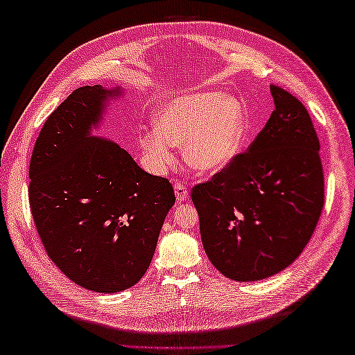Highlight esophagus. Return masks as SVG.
I'll return each instance as SVG.
<instances>
[{
  "label": "esophagus",
  "instance_id": "esophagus-1",
  "mask_svg": "<svg viewBox=\"0 0 355 355\" xmlns=\"http://www.w3.org/2000/svg\"><path fill=\"white\" fill-rule=\"evenodd\" d=\"M173 191H175V197L178 201H184L187 197H189V192H187L186 186H183L182 183H175Z\"/></svg>",
  "mask_w": 355,
  "mask_h": 355
}]
</instances>
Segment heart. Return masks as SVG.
Here are the masks:
<instances>
[{
  "mask_svg": "<svg viewBox=\"0 0 355 355\" xmlns=\"http://www.w3.org/2000/svg\"><path fill=\"white\" fill-rule=\"evenodd\" d=\"M157 126L141 135V149L150 168L164 171L175 160L173 148L184 145L192 169L214 173L239 153L245 135L241 103L220 92H187L160 103Z\"/></svg>",
  "mask_w": 355,
  "mask_h": 355,
  "instance_id": "1",
  "label": "heart"
}]
</instances>
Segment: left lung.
<instances>
[{"label":"left lung","instance_id":"obj_1","mask_svg":"<svg viewBox=\"0 0 355 355\" xmlns=\"http://www.w3.org/2000/svg\"><path fill=\"white\" fill-rule=\"evenodd\" d=\"M275 111L245 153L192 189L202 247L232 281H261L296 261L323 207L320 143L306 108L270 85Z\"/></svg>","mask_w":355,"mask_h":355}]
</instances>
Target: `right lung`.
<instances>
[{"mask_svg":"<svg viewBox=\"0 0 355 355\" xmlns=\"http://www.w3.org/2000/svg\"><path fill=\"white\" fill-rule=\"evenodd\" d=\"M116 87H80L45 120L30 160L28 202L50 259L97 293L137 284L175 202L168 178L150 175L117 143L94 137Z\"/></svg>","mask_w":355,"mask_h":355,"instance_id":"1","label":"right lung"}]
</instances>
